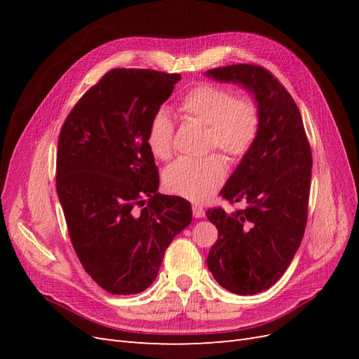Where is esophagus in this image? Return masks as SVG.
Listing matches in <instances>:
<instances>
[{
  "label": "esophagus",
  "instance_id": "esophagus-1",
  "mask_svg": "<svg viewBox=\"0 0 359 359\" xmlns=\"http://www.w3.org/2000/svg\"><path fill=\"white\" fill-rule=\"evenodd\" d=\"M191 210H193V217H194V219H202V217H205V210L202 208L201 205L194 203L191 206Z\"/></svg>",
  "mask_w": 359,
  "mask_h": 359
}]
</instances>
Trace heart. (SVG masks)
<instances>
[{"label":"heart","instance_id":"obj_1","mask_svg":"<svg viewBox=\"0 0 359 359\" xmlns=\"http://www.w3.org/2000/svg\"><path fill=\"white\" fill-rule=\"evenodd\" d=\"M178 111L187 119H196L208 130L206 144L229 158H241L253 147L259 133L260 112L257 103L247 95L235 97L227 86L201 83L180 102ZM147 144L160 160H168L173 151V121L166 111H157L148 124ZM226 177L219 156L180 158L166 169L168 190L194 202H203L222 186Z\"/></svg>","mask_w":359,"mask_h":359}]
</instances>
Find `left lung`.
Returning a JSON list of instances; mask_svg holds the SVG:
<instances>
[{"label":"left lung","mask_w":359,"mask_h":359,"mask_svg":"<svg viewBox=\"0 0 359 359\" xmlns=\"http://www.w3.org/2000/svg\"><path fill=\"white\" fill-rule=\"evenodd\" d=\"M217 82L235 83L255 97L260 126L222 196L244 201L241 211L208 210L219 229L206 264L222 287L255 295L285 274L302 241L307 223L311 149L298 106L268 70L252 64L205 72Z\"/></svg>","instance_id":"8db88e82"}]
</instances>
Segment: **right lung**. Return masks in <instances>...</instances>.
Returning <instances> with one entry per match:
<instances>
[{"label":"right lung","mask_w":359,"mask_h":359,"mask_svg":"<svg viewBox=\"0 0 359 359\" xmlns=\"http://www.w3.org/2000/svg\"><path fill=\"white\" fill-rule=\"evenodd\" d=\"M181 76L115 69L85 93L64 123L57 193L83 269L114 295L153 285L166 248L191 223V205L158 190L148 124ZM145 209L135 210L143 198Z\"/></svg>","instance_id":"obj_1"}]
</instances>
